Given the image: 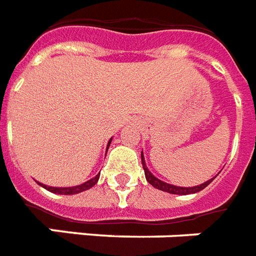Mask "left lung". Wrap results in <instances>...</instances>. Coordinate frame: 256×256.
Segmentation results:
<instances>
[{"instance_id":"8db88e82","label":"left lung","mask_w":256,"mask_h":256,"mask_svg":"<svg viewBox=\"0 0 256 256\" xmlns=\"http://www.w3.org/2000/svg\"><path fill=\"white\" fill-rule=\"evenodd\" d=\"M141 164H142V169H144V173H145V178L148 181L153 188H156L158 190H162V192H166V193H170V194H178V196H186V194H194V193H198V192H201L206 188V186L209 185L212 182V180L216 178V177H212V178L208 180L206 182L201 184V185H197V186H189V188H185V186H176V185H172V184H168V182H164L161 181L160 178H157L156 176H153L150 173V170L148 169L146 166V164H145V158H144V154L141 152Z\"/></svg>"}]
</instances>
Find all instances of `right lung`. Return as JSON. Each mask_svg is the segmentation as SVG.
Listing matches in <instances>:
<instances>
[{
	"instance_id": "right-lung-1",
	"label": "right lung",
	"mask_w": 256,
	"mask_h": 256,
	"mask_svg": "<svg viewBox=\"0 0 256 256\" xmlns=\"http://www.w3.org/2000/svg\"><path fill=\"white\" fill-rule=\"evenodd\" d=\"M111 141H112V138H110V141H108L107 150L108 148H110ZM99 177H100V173H98L95 177H92V178L88 180V181H86V182L80 184V185L70 186V188H55V186H47L44 185V184H40V182H36V184H38L40 186H42V188H44L46 190H48V192H51V193L62 194V196H71V194H78V193H82V192H84V190L91 189V188H92L98 181H99Z\"/></svg>"
}]
</instances>
